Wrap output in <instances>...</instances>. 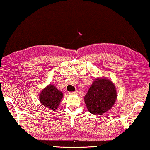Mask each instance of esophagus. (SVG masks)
Masks as SVG:
<instances>
[{"mask_svg":"<svg viewBox=\"0 0 150 150\" xmlns=\"http://www.w3.org/2000/svg\"><path fill=\"white\" fill-rule=\"evenodd\" d=\"M77 93H78V91L77 90H75V91L70 92V93H69L70 95H75V94H77Z\"/></svg>","mask_w":150,"mask_h":150,"instance_id":"esophagus-1","label":"esophagus"}]
</instances>
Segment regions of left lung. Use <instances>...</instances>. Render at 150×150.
I'll return each mask as SVG.
<instances>
[{
    "mask_svg": "<svg viewBox=\"0 0 150 150\" xmlns=\"http://www.w3.org/2000/svg\"><path fill=\"white\" fill-rule=\"evenodd\" d=\"M116 87L110 79L97 77L84 96V103L90 113L100 115L107 112L115 103Z\"/></svg>",
    "mask_w": 150,
    "mask_h": 150,
    "instance_id": "left-lung-1",
    "label": "left lung"
}]
</instances>
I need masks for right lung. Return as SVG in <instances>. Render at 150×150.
<instances>
[{
    "mask_svg": "<svg viewBox=\"0 0 150 150\" xmlns=\"http://www.w3.org/2000/svg\"><path fill=\"white\" fill-rule=\"evenodd\" d=\"M62 97V92L52 84H49L44 88L39 97L40 103L43 106L52 111H55L58 108Z\"/></svg>",
    "mask_w": 150,
    "mask_h": 150,
    "instance_id": "add662e5",
    "label": "right lung"
}]
</instances>
